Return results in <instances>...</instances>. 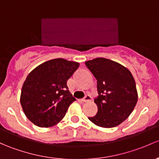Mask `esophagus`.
<instances>
[{
  "label": "esophagus",
  "instance_id": "esophagus-1",
  "mask_svg": "<svg viewBox=\"0 0 159 159\" xmlns=\"http://www.w3.org/2000/svg\"><path fill=\"white\" fill-rule=\"evenodd\" d=\"M90 101H91V97L89 96V95H86V96L84 97V98L81 100V101L82 102H88Z\"/></svg>",
  "mask_w": 159,
  "mask_h": 159
}]
</instances>
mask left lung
Instances as JSON below:
<instances>
[{
	"mask_svg": "<svg viewBox=\"0 0 159 159\" xmlns=\"http://www.w3.org/2000/svg\"><path fill=\"white\" fill-rule=\"evenodd\" d=\"M97 79L98 97L95 116L88 117L101 127L118 126L129 117L138 101L136 82L133 75L123 66L104 58H97L85 62Z\"/></svg>",
	"mask_w": 159,
	"mask_h": 159,
	"instance_id": "obj_1",
	"label": "left lung"
}]
</instances>
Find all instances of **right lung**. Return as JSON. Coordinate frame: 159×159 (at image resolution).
Masks as SVG:
<instances>
[{
  "instance_id": "1",
  "label": "right lung",
  "mask_w": 159,
  "mask_h": 159,
  "mask_svg": "<svg viewBox=\"0 0 159 159\" xmlns=\"http://www.w3.org/2000/svg\"><path fill=\"white\" fill-rule=\"evenodd\" d=\"M79 63L55 58L38 66L23 83L20 103L25 115L39 127L57 124L75 98L68 91L67 81Z\"/></svg>"
}]
</instances>
